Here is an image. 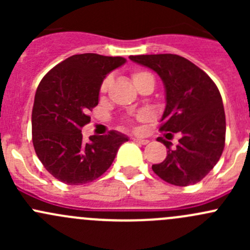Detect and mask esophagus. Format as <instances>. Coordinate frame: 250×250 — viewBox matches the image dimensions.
<instances>
[{
  "label": "esophagus",
  "mask_w": 250,
  "mask_h": 250,
  "mask_svg": "<svg viewBox=\"0 0 250 250\" xmlns=\"http://www.w3.org/2000/svg\"><path fill=\"white\" fill-rule=\"evenodd\" d=\"M133 140H134L135 143L141 144V145H146V144H148V140H147V139H140V138H133Z\"/></svg>",
  "instance_id": "1"
}]
</instances>
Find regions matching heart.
I'll list each match as a JSON object with an SVG mask.
<instances>
[{"instance_id": "heart-1", "label": "heart", "mask_w": 250, "mask_h": 250, "mask_svg": "<svg viewBox=\"0 0 250 250\" xmlns=\"http://www.w3.org/2000/svg\"><path fill=\"white\" fill-rule=\"evenodd\" d=\"M151 75L148 74V72H145V71H140V70H138V71L133 72L132 77H133V81H134V83L137 84V83H139L141 80H144V78L146 77H150ZM109 85H110V80L109 78H105L104 81H103L102 85H100V94H105V93L107 92V89H109Z\"/></svg>"}]
</instances>
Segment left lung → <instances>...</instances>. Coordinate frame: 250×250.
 Instances as JSON below:
<instances>
[{
	"mask_svg": "<svg viewBox=\"0 0 250 250\" xmlns=\"http://www.w3.org/2000/svg\"><path fill=\"white\" fill-rule=\"evenodd\" d=\"M130 60L157 72L166 89L161 132L181 135L175 148L163 138L167 157L152 170L176 186L201 181L218 163L225 146L226 121L220 92L211 78L176 54L130 55Z\"/></svg>",
	"mask_w": 250,
	"mask_h": 250,
	"instance_id": "obj_1",
	"label": "left lung"
}]
</instances>
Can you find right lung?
<instances>
[{
    "mask_svg": "<svg viewBox=\"0 0 250 250\" xmlns=\"http://www.w3.org/2000/svg\"><path fill=\"white\" fill-rule=\"evenodd\" d=\"M122 57L84 53L67 58L42 78L32 107V144L44 168L62 183L82 185L103 175L118 148L128 141L111 130L107 135L82 139L89 111L99 103L100 85Z\"/></svg>",
    "mask_w": 250,
    "mask_h": 250,
    "instance_id": "right-lung-1",
    "label": "right lung"
}]
</instances>
